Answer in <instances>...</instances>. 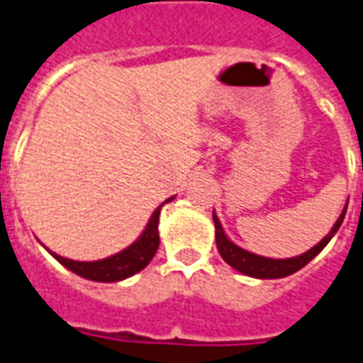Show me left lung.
Returning a JSON list of instances; mask_svg holds the SVG:
<instances>
[{"instance_id":"8db88e82","label":"left lung","mask_w":363,"mask_h":363,"mask_svg":"<svg viewBox=\"0 0 363 363\" xmlns=\"http://www.w3.org/2000/svg\"><path fill=\"white\" fill-rule=\"evenodd\" d=\"M344 216H346V208L344 212L340 213V218L335 223V228L330 229L328 233L320 243H317L313 249H309L303 255L299 257H294V259H267V257H259V255H252V252L245 251L241 247H237L229 241L223 229H221V223L218 220V216L213 213V223H216V245H218V251H220L221 259L228 262L229 267H233L239 272L247 274V276H252V278H284V276H289V274L297 272L299 268H303L307 262H311L317 255H319L327 243L333 239L340 223H342Z\"/></svg>"}]
</instances>
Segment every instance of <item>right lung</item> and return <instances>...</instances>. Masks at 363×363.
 <instances>
[{"label": "right lung", "instance_id": "add662e5", "mask_svg": "<svg viewBox=\"0 0 363 363\" xmlns=\"http://www.w3.org/2000/svg\"><path fill=\"white\" fill-rule=\"evenodd\" d=\"M173 198H169L167 202H171ZM163 206V204H161ZM161 206L153 212L147 228L142 233V237L135 241L134 245H130L128 249L122 252H116L108 259L95 260V262H79V260L64 259L56 252H52V257L62 262L64 267L69 268L72 272L77 276H83L87 280L95 281H118L124 278L134 276L135 272H140L143 268L150 264V260L155 257V252L159 249V213H161Z\"/></svg>", "mask_w": 363, "mask_h": 363}]
</instances>
